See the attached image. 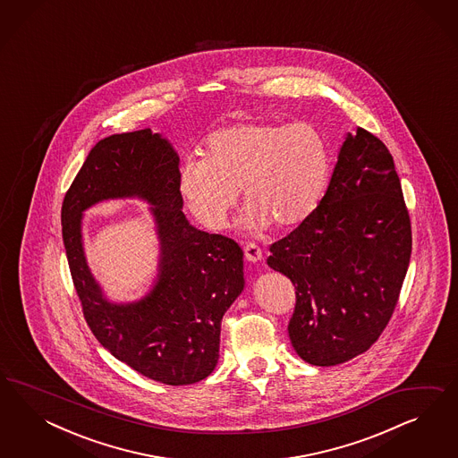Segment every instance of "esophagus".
Instances as JSON below:
<instances>
[{
	"label": "esophagus",
	"instance_id": "34e87169",
	"mask_svg": "<svg viewBox=\"0 0 458 458\" xmlns=\"http://www.w3.org/2000/svg\"><path fill=\"white\" fill-rule=\"evenodd\" d=\"M243 250H245V259H247L249 262H251V264L260 262V260H262V257H264L262 249H260L259 245H255V243H247Z\"/></svg>",
	"mask_w": 458,
	"mask_h": 458
}]
</instances>
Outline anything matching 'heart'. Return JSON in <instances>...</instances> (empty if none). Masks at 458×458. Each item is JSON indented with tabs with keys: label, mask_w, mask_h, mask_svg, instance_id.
<instances>
[{
	"label": "heart",
	"mask_w": 458,
	"mask_h": 458,
	"mask_svg": "<svg viewBox=\"0 0 458 458\" xmlns=\"http://www.w3.org/2000/svg\"><path fill=\"white\" fill-rule=\"evenodd\" d=\"M331 166L329 144L314 125L235 123L205 139L201 159L181 165L178 190L211 230L225 228L240 188L247 230L295 228L319 207Z\"/></svg>",
	"instance_id": "1"
}]
</instances>
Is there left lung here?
<instances>
[{
    "label": "left lung",
    "mask_w": 458,
    "mask_h": 458,
    "mask_svg": "<svg viewBox=\"0 0 458 458\" xmlns=\"http://www.w3.org/2000/svg\"><path fill=\"white\" fill-rule=\"evenodd\" d=\"M410 255V215L393 156L358 127L347 132L314 215L270 245L267 264L295 287V352L309 364L335 366L373 346L396 307Z\"/></svg>",
    "instance_id": "8db88e82"
}]
</instances>
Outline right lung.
I'll use <instances>...</instances> for the list:
<instances>
[{"mask_svg":"<svg viewBox=\"0 0 458 458\" xmlns=\"http://www.w3.org/2000/svg\"><path fill=\"white\" fill-rule=\"evenodd\" d=\"M178 178L180 156L166 138L151 129L114 134L90 149L62 205L70 274L90 331L115 360L171 386L211 375L223 316L245 287L243 251L188 222ZM123 197L152 207L160 240L154 287L134 303L109 301L82 251V211Z\"/></svg>","mask_w":458,"mask_h":458,"instance_id":"add662e5","label":"right lung"}]
</instances>
